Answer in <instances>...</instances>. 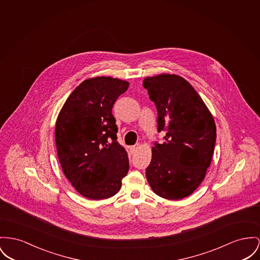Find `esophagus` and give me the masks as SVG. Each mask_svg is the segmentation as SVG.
Returning <instances> with one entry per match:
<instances>
[{"mask_svg":"<svg viewBox=\"0 0 260 260\" xmlns=\"http://www.w3.org/2000/svg\"><path fill=\"white\" fill-rule=\"evenodd\" d=\"M137 150H138V146H132V147H130V152H131L132 154H134Z\"/></svg>","mask_w":260,"mask_h":260,"instance_id":"34e87169","label":"esophagus"}]
</instances>
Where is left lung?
I'll return each instance as SVG.
<instances>
[{"mask_svg": "<svg viewBox=\"0 0 260 260\" xmlns=\"http://www.w3.org/2000/svg\"><path fill=\"white\" fill-rule=\"evenodd\" d=\"M143 86L157 110V130L167 131L155 144L146 177L156 195L179 200L204 180L216 142V124L207 105L182 77L159 74Z\"/></svg>", "mask_w": 260, "mask_h": 260, "instance_id": "obj_1", "label": "left lung"}]
</instances>
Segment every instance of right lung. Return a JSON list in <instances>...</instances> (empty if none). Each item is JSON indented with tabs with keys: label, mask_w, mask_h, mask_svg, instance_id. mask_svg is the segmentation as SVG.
Here are the masks:
<instances>
[{
	"label": "right lung",
	"mask_w": 260,
	"mask_h": 260,
	"mask_svg": "<svg viewBox=\"0 0 260 260\" xmlns=\"http://www.w3.org/2000/svg\"><path fill=\"white\" fill-rule=\"evenodd\" d=\"M128 87V82L111 77L87 79L73 90L58 114L55 142L60 165L75 189L88 199L115 195L129 171L111 112Z\"/></svg>",
	"instance_id": "obj_1"
}]
</instances>
